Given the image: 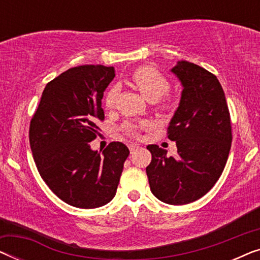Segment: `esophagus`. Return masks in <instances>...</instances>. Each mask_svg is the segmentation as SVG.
<instances>
[{
  "instance_id": "obj_1",
  "label": "esophagus",
  "mask_w": 260,
  "mask_h": 260,
  "mask_svg": "<svg viewBox=\"0 0 260 260\" xmlns=\"http://www.w3.org/2000/svg\"><path fill=\"white\" fill-rule=\"evenodd\" d=\"M127 147H129L131 154H134L135 151L138 150V148H140V145H138V144H135V143H130L129 145H127Z\"/></svg>"
}]
</instances>
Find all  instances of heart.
I'll return each instance as SVG.
<instances>
[{
  "mask_svg": "<svg viewBox=\"0 0 260 260\" xmlns=\"http://www.w3.org/2000/svg\"><path fill=\"white\" fill-rule=\"evenodd\" d=\"M131 81H133L135 86L138 88L142 95L149 102L157 101L162 97L163 94L167 93L169 90V81L162 76L158 71H156L152 67H140L134 73L131 74ZM117 97V88L112 87L108 91L105 95V106L106 108H112L115 104ZM163 108H169L170 102L165 101L162 103ZM125 131L130 136L136 137L138 135V127L135 124H126Z\"/></svg>",
  "mask_w": 260,
  "mask_h": 260,
  "instance_id": "heart-1",
  "label": "heart"
}]
</instances>
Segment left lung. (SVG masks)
<instances>
[{
  "label": "left lung",
  "instance_id": "8db88e82",
  "mask_svg": "<svg viewBox=\"0 0 260 260\" xmlns=\"http://www.w3.org/2000/svg\"><path fill=\"white\" fill-rule=\"evenodd\" d=\"M172 72L182 85L181 99L168 126L177 152L150 144L147 175L151 193L169 205H186L204 197L219 180L229 158L232 127L225 93L218 78L188 61Z\"/></svg>",
  "mask_w": 260,
  "mask_h": 260
}]
</instances>
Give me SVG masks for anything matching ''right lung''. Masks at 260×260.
Wrapping results in <instances>:
<instances>
[{"mask_svg": "<svg viewBox=\"0 0 260 260\" xmlns=\"http://www.w3.org/2000/svg\"><path fill=\"white\" fill-rule=\"evenodd\" d=\"M115 69L83 65L67 70L46 85L30 120L29 143L46 184L63 202L78 208L102 207L115 198L130 151L111 142L92 150L95 122L104 119L102 99Z\"/></svg>", "mask_w": 260, "mask_h": 260, "instance_id": "obj_1", "label": "right lung"}]
</instances>
